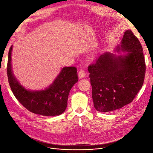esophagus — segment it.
Wrapping results in <instances>:
<instances>
[{"label":"esophagus","mask_w":153,"mask_h":153,"mask_svg":"<svg viewBox=\"0 0 153 153\" xmlns=\"http://www.w3.org/2000/svg\"><path fill=\"white\" fill-rule=\"evenodd\" d=\"M85 71L82 70V69H81V70L79 71V73H78V78H82L85 76Z\"/></svg>","instance_id":"esophagus-1"}]
</instances>
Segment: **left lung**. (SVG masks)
<instances>
[{
    "label": "left lung",
    "mask_w": 153,
    "mask_h": 153,
    "mask_svg": "<svg viewBox=\"0 0 153 153\" xmlns=\"http://www.w3.org/2000/svg\"><path fill=\"white\" fill-rule=\"evenodd\" d=\"M100 55L88 67L94 106L100 112H108L131 103L142 87L146 62L139 40L131 30L124 32L121 45Z\"/></svg>",
    "instance_id": "obj_1"
}]
</instances>
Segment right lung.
I'll use <instances>...</instances> for the list:
<instances>
[{
    "label": "right lung",
    "mask_w": 153,
    "mask_h": 153,
    "mask_svg": "<svg viewBox=\"0 0 153 153\" xmlns=\"http://www.w3.org/2000/svg\"><path fill=\"white\" fill-rule=\"evenodd\" d=\"M12 50L13 46L9 50L7 73L9 84L15 98L25 108L34 114L43 116H56L64 112L69 92L78 80L76 68H62L52 84L45 89H27L14 75L11 64Z\"/></svg>",
    "instance_id": "obj_1"
}]
</instances>
